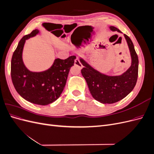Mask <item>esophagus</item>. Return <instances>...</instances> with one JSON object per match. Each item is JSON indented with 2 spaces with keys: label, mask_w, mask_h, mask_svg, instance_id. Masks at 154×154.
Masks as SVG:
<instances>
[{
  "label": "esophagus",
  "mask_w": 154,
  "mask_h": 154,
  "mask_svg": "<svg viewBox=\"0 0 154 154\" xmlns=\"http://www.w3.org/2000/svg\"><path fill=\"white\" fill-rule=\"evenodd\" d=\"M74 65H75V66H78L79 67H80V68L82 67V64L80 62V60H79L78 58H76V60H74Z\"/></svg>",
  "instance_id": "obj_1"
}]
</instances>
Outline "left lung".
Here are the masks:
<instances>
[{
    "label": "left lung",
    "mask_w": 154,
    "mask_h": 154,
    "mask_svg": "<svg viewBox=\"0 0 154 154\" xmlns=\"http://www.w3.org/2000/svg\"><path fill=\"white\" fill-rule=\"evenodd\" d=\"M112 31L122 32L117 27L110 26ZM131 56L130 67L122 75L108 76L101 73L92 67L84 60H80L83 67L82 74L87 83L88 89L94 98L101 103L111 104L123 99L131 92L136 85L138 76L139 60L132 42L124 34Z\"/></svg>",
    "instance_id": "obj_1"
}]
</instances>
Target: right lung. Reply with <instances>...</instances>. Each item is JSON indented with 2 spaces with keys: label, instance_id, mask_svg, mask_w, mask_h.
Instances as JSON below:
<instances>
[{
  "label": "right lung",
  "instance_id": "obj_1",
  "mask_svg": "<svg viewBox=\"0 0 154 154\" xmlns=\"http://www.w3.org/2000/svg\"><path fill=\"white\" fill-rule=\"evenodd\" d=\"M39 33L38 29L22 37L12 56L11 76L17 92L32 103L46 105L57 100L63 91L75 56L66 60L57 58L53 66L42 72H31L22 60V51L26 40Z\"/></svg>",
  "mask_w": 154,
  "mask_h": 154
}]
</instances>
